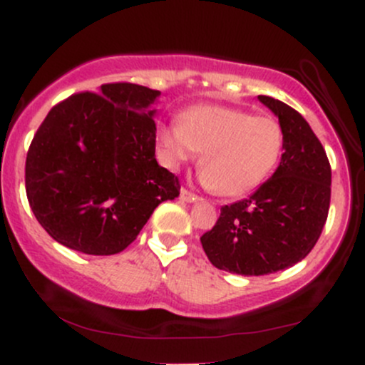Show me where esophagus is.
<instances>
[{
	"label": "esophagus",
	"mask_w": 365,
	"mask_h": 365,
	"mask_svg": "<svg viewBox=\"0 0 365 365\" xmlns=\"http://www.w3.org/2000/svg\"><path fill=\"white\" fill-rule=\"evenodd\" d=\"M180 199L185 200V202H195V200H199V195H195L194 192H190L188 188L182 187V190H180Z\"/></svg>",
	"instance_id": "1"
}]
</instances>
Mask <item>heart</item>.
<instances>
[{
  "instance_id": "heart-1",
  "label": "heart",
  "mask_w": 365,
  "mask_h": 365,
  "mask_svg": "<svg viewBox=\"0 0 365 365\" xmlns=\"http://www.w3.org/2000/svg\"><path fill=\"white\" fill-rule=\"evenodd\" d=\"M159 144L170 166L200 158L202 182L225 197H238L262 185L284 150L278 118L242 108L192 106L178 123L159 130Z\"/></svg>"
}]
</instances>
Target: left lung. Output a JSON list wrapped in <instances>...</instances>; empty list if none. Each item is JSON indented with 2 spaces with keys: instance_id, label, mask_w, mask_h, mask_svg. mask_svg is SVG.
Segmentation results:
<instances>
[{
  "instance_id": "left-lung-1",
  "label": "left lung",
  "mask_w": 365,
  "mask_h": 365,
  "mask_svg": "<svg viewBox=\"0 0 365 365\" xmlns=\"http://www.w3.org/2000/svg\"><path fill=\"white\" fill-rule=\"evenodd\" d=\"M259 101L283 125L282 163L252 195L221 207L216 225L200 237L212 266L245 276L302 261L319 240L331 200L328 156L304 116L269 96Z\"/></svg>"
}]
</instances>
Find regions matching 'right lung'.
Listing matches in <instances>:
<instances>
[{"label":"right lung","mask_w":365,"mask_h":365,"mask_svg":"<svg viewBox=\"0 0 365 365\" xmlns=\"http://www.w3.org/2000/svg\"><path fill=\"white\" fill-rule=\"evenodd\" d=\"M159 91L130 82L78 92L51 108L25 161L36 220L58 244L91 255L118 254L180 182L158 165L149 106Z\"/></svg>","instance_id":"add662e5"}]
</instances>
